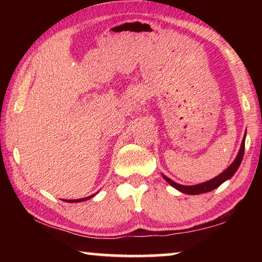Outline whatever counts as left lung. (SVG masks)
Listing matches in <instances>:
<instances>
[{
    "label": "left lung",
    "mask_w": 262,
    "mask_h": 262,
    "mask_svg": "<svg viewBox=\"0 0 262 262\" xmlns=\"http://www.w3.org/2000/svg\"><path fill=\"white\" fill-rule=\"evenodd\" d=\"M244 151H245V136H244V139H243L241 149H239V152L237 155V157H236V159H234L231 165H230L224 172H222L220 176L215 177V178L210 179L209 181H206V183H202V184H199V185H193V186H184V185H179V184L174 183L173 180L167 178V177L164 176V174H163V178L165 179L171 186H173L174 188H177L178 190H180V192L186 193V194L195 195V194H202V193L210 192V190L217 188L219 186L223 184L225 180L230 179L234 173H236V171L238 170V167H239V165H241V163L243 161Z\"/></svg>",
    "instance_id": "1"
}]
</instances>
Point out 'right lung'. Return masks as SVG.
<instances>
[{"instance_id": "obj_1", "label": "right lung", "mask_w": 262, "mask_h": 262, "mask_svg": "<svg viewBox=\"0 0 262 262\" xmlns=\"http://www.w3.org/2000/svg\"><path fill=\"white\" fill-rule=\"evenodd\" d=\"M94 195H90V196L83 198V199H76V200H63V201H66V202H82V201H85V200H89V199H91Z\"/></svg>"}]
</instances>
